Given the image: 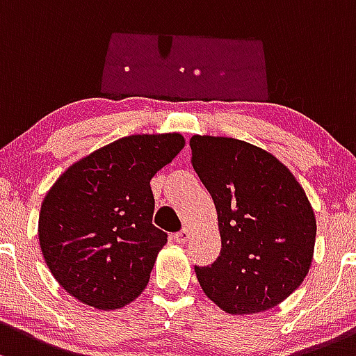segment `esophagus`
Returning a JSON list of instances; mask_svg holds the SVG:
<instances>
[{"label": "esophagus", "instance_id": "esophagus-1", "mask_svg": "<svg viewBox=\"0 0 356 356\" xmlns=\"http://www.w3.org/2000/svg\"><path fill=\"white\" fill-rule=\"evenodd\" d=\"M189 237H191L189 228H182L181 232H177V234L174 235V241L177 242V244H186V242L189 241Z\"/></svg>", "mask_w": 356, "mask_h": 356}]
</instances>
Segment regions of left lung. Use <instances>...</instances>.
<instances>
[{"instance_id": "8db88e82", "label": "left lung", "mask_w": 356, "mask_h": 356, "mask_svg": "<svg viewBox=\"0 0 356 356\" xmlns=\"http://www.w3.org/2000/svg\"><path fill=\"white\" fill-rule=\"evenodd\" d=\"M189 145L222 238L218 259L194 266L201 288L234 316L282 304L314 257L316 215L304 188L285 163L247 141L194 134Z\"/></svg>"}]
</instances>
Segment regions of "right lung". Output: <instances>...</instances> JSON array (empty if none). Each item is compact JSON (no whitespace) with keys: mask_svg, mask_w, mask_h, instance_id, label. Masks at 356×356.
<instances>
[{"mask_svg":"<svg viewBox=\"0 0 356 356\" xmlns=\"http://www.w3.org/2000/svg\"><path fill=\"white\" fill-rule=\"evenodd\" d=\"M179 133L133 134L66 168L47 191L39 242L52 276L85 305L115 310L148 285L167 234L149 181L184 148Z\"/></svg>","mask_w":356,"mask_h":356,"instance_id":"right-lung-1","label":"right lung"}]
</instances>
